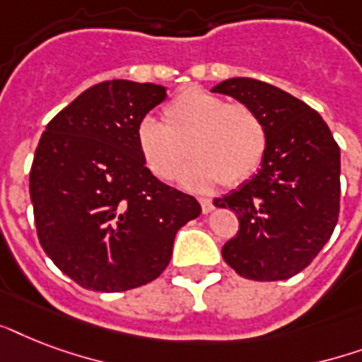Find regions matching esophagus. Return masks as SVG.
<instances>
[{"instance_id": "34e87169", "label": "esophagus", "mask_w": 362, "mask_h": 362, "mask_svg": "<svg viewBox=\"0 0 362 362\" xmlns=\"http://www.w3.org/2000/svg\"><path fill=\"white\" fill-rule=\"evenodd\" d=\"M199 201H201V209H203L204 214H209V212H212V209H214V204H212V201H210V199L201 197V199H199Z\"/></svg>"}]
</instances>
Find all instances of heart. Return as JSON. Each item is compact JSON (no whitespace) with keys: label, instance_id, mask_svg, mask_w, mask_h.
<instances>
[{"label":"heart","instance_id":"obj_1","mask_svg":"<svg viewBox=\"0 0 362 362\" xmlns=\"http://www.w3.org/2000/svg\"><path fill=\"white\" fill-rule=\"evenodd\" d=\"M135 141L144 167L159 180L176 178L187 158H195L182 180L203 189L247 180L263 163L269 135L252 107L187 88L165 105L163 124L150 116L139 122Z\"/></svg>","mask_w":362,"mask_h":362}]
</instances>
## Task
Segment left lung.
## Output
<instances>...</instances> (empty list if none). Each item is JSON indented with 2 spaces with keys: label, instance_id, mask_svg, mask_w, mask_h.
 Wrapping results in <instances>:
<instances>
[{
  "label": "left lung",
  "instance_id": "8db88e82",
  "mask_svg": "<svg viewBox=\"0 0 362 362\" xmlns=\"http://www.w3.org/2000/svg\"><path fill=\"white\" fill-rule=\"evenodd\" d=\"M212 92L252 107L269 135L257 175L214 199L238 218L237 235L221 255L242 278L287 280L314 261L337 227L340 148L323 118L280 88L229 78Z\"/></svg>",
  "mask_w": 362,
  "mask_h": 362
}]
</instances>
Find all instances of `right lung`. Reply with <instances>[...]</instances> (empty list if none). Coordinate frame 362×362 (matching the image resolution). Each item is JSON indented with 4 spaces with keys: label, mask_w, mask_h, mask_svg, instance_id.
Returning a JSON list of instances; mask_svg holds the SVG:
<instances>
[{
    "label": "right lung",
    "mask_w": 362,
    "mask_h": 362,
    "mask_svg": "<svg viewBox=\"0 0 362 362\" xmlns=\"http://www.w3.org/2000/svg\"><path fill=\"white\" fill-rule=\"evenodd\" d=\"M165 98L150 82H101L59 110L39 141L30 170L37 237L86 289L156 280L176 231L201 214L197 199L159 182L136 150V125Z\"/></svg>",
    "instance_id": "1"
}]
</instances>
